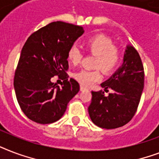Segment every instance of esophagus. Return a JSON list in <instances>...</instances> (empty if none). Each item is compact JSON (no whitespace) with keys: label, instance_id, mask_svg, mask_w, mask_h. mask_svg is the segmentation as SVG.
Segmentation results:
<instances>
[{"label":"esophagus","instance_id":"esophagus-1","mask_svg":"<svg viewBox=\"0 0 159 159\" xmlns=\"http://www.w3.org/2000/svg\"><path fill=\"white\" fill-rule=\"evenodd\" d=\"M80 90H81V91H85V90H86V87H83V86H82V85H81V87H80Z\"/></svg>","mask_w":159,"mask_h":159}]
</instances>
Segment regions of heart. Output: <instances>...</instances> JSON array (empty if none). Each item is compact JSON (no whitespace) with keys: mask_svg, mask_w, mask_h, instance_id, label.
Segmentation results:
<instances>
[{"mask_svg":"<svg viewBox=\"0 0 159 159\" xmlns=\"http://www.w3.org/2000/svg\"><path fill=\"white\" fill-rule=\"evenodd\" d=\"M87 50L97 55L94 67L102 68L106 73H111L119 67L122 60V51L114 44L113 40L104 34H97L90 37L86 41ZM82 58V53L77 45H72L67 51V59L70 63L78 64ZM73 77L84 87H90L102 79L100 69L81 70L75 72Z\"/></svg>","mask_w":159,"mask_h":159,"instance_id":"heart-1","label":"heart"}]
</instances>
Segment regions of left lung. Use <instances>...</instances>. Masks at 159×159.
<instances>
[{"label": "left lung", "mask_w": 159, "mask_h": 159, "mask_svg": "<svg viewBox=\"0 0 159 159\" xmlns=\"http://www.w3.org/2000/svg\"><path fill=\"white\" fill-rule=\"evenodd\" d=\"M121 67L101 86L105 92L112 90L106 97L103 91L92 92L88 107L90 118L103 129L125 125L136 113L144 85V71L140 56L133 46L127 45Z\"/></svg>", "instance_id": "obj_1"}]
</instances>
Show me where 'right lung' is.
Masks as SVG:
<instances>
[{
    "label": "right lung",
    "instance_id": "obj_1",
    "mask_svg": "<svg viewBox=\"0 0 159 159\" xmlns=\"http://www.w3.org/2000/svg\"><path fill=\"white\" fill-rule=\"evenodd\" d=\"M84 33L82 26L56 21L33 33L26 40L14 77L16 98L24 114L39 124L58 120L79 92V83L68 79L67 51ZM58 75L62 87L51 79Z\"/></svg>",
    "mask_w": 159,
    "mask_h": 159
}]
</instances>
